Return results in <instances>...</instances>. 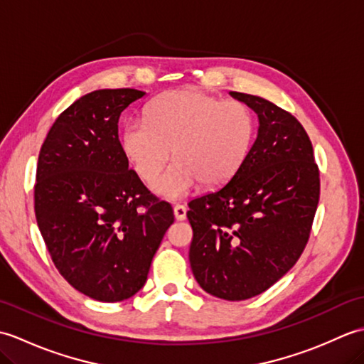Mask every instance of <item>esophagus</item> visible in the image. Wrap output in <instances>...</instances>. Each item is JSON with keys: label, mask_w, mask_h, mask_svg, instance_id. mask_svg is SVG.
<instances>
[{"label": "esophagus", "mask_w": 364, "mask_h": 364, "mask_svg": "<svg viewBox=\"0 0 364 364\" xmlns=\"http://www.w3.org/2000/svg\"><path fill=\"white\" fill-rule=\"evenodd\" d=\"M186 213H188V208L184 205H175L173 206V214H175V219L176 220H184L186 219Z\"/></svg>", "instance_id": "1"}]
</instances>
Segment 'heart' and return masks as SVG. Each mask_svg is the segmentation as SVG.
<instances>
[{"instance_id":"1","label":"heart","mask_w":364,"mask_h":364,"mask_svg":"<svg viewBox=\"0 0 364 364\" xmlns=\"http://www.w3.org/2000/svg\"><path fill=\"white\" fill-rule=\"evenodd\" d=\"M257 134L247 105L198 89L172 90L149 107V120L131 119L122 134L125 156L144 183L156 180L173 150L176 159L153 191L166 198L188 196L197 183L223 186L242 167Z\"/></svg>"}]
</instances>
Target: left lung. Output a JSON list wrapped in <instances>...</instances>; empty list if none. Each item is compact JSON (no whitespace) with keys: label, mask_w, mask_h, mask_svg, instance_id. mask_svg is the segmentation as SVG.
Instances as JSON below:
<instances>
[{"label":"left lung","mask_w":364,"mask_h":364,"mask_svg":"<svg viewBox=\"0 0 364 364\" xmlns=\"http://www.w3.org/2000/svg\"><path fill=\"white\" fill-rule=\"evenodd\" d=\"M231 97L258 114V136L225 186L189 202V261L211 296L245 300L280 280L305 250L321 180L310 137L291 112L261 97Z\"/></svg>","instance_id":"8db88e82"}]
</instances>
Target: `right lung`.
<instances>
[{"mask_svg":"<svg viewBox=\"0 0 364 364\" xmlns=\"http://www.w3.org/2000/svg\"><path fill=\"white\" fill-rule=\"evenodd\" d=\"M136 89H102L68 106L38 153L34 211L54 266L75 289L100 301L129 299L173 223L128 168L119 119L142 98Z\"/></svg>","mask_w":364,"mask_h":364,"instance_id":"right-lung-1","label":"right lung"}]
</instances>
